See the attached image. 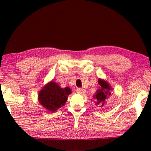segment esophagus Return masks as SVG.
<instances>
[{
  "instance_id": "34e87169",
  "label": "esophagus",
  "mask_w": 151,
  "mask_h": 151,
  "mask_svg": "<svg viewBox=\"0 0 151 151\" xmlns=\"http://www.w3.org/2000/svg\"><path fill=\"white\" fill-rule=\"evenodd\" d=\"M76 93H78V94H84L86 93V90H85V89L83 88H76Z\"/></svg>"
}]
</instances>
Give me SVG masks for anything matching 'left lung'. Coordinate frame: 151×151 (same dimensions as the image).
<instances>
[{
	"mask_svg": "<svg viewBox=\"0 0 151 151\" xmlns=\"http://www.w3.org/2000/svg\"><path fill=\"white\" fill-rule=\"evenodd\" d=\"M98 83L100 85V88L93 95V102L96 106L104 108L111 101L112 88L108 82L104 79L99 78Z\"/></svg>",
	"mask_w": 151,
	"mask_h": 151,
	"instance_id": "1",
	"label": "left lung"
}]
</instances>
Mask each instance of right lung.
<instances>
[{
  "label": "right lung",
  "mask_w": 151,
  "mask_h": 151,
  "mask_svg": "<svg viewBox=\"0 0 151 151\" xmlns=\"http://www.w3.org/2000/svg\"><path fill=\"white\" fill-rule=\"evenodd\" d=\"M71 89L66 86L61 88L56 82L51 81L43 86L38 94V99L45 109L51 112H55L64 106L71 94Z\"/></svg>",
  "instance_id": "add662e5"
}]
</instances>
